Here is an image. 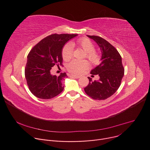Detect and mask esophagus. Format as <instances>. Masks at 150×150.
<instances>
[{
  "mask_svg": "<svg viewBox=\"0 0 150 150\" xmlns=\"http://www.w3.org/2000/svg\"><path fill=\"white\" fill-rule=\"evenodd\" d=\"M71 77H73V78H76V79L80 78V76H76V75H71Z\"/></svg>",
  "mask_w": 150,
  "mask_h": 150,
  "instance_id": "obj_1",
  "label": "esophagus"
}]
</instances>
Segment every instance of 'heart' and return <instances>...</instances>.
<instances>
[{"instance_id":"1","label":"heart","mask_w":150,"mask_h":150,"mask_svg":"<svg viewBox=\"0 0 150 150\" xmlns=\"http://www.w3.org/2000/svg\"><path fill=\"white\" fill-rule=\"evenodd\" d=\"M78 47L82 48L86 53V57L91 62L94 64L98 63L99 61L100 56L98 52L94 51L95 47L93 42L87 38H82L79 39L76 42ZM73 44L68 43L64 47L62 55L64 60L68 61L71 59L73 57ZM89 64L87 61L74 60L70 62L68 65V69L69 72L74 74H80L83 70L88 68Z\"/></svg>"}]
</instances>
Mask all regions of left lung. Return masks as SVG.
Segmentation results:
<instances>
[{
  "instance_id": "1",
  "label": "left lung",
  "mask_w": 150,
  "mask_h": 150,
  "mask_svg": "<svg viewBox=\"0 0 150 150\" xmlns=\"http://www.w3.org/2000/svg\"><path fill=\"white\" fill-rule=\"evenodd\" d=\"M94 40L102 52L101 62L91 70L93 75L98 74V81H93L88 77L89 84L84 90L86 94L94 100H105L116 92L124 75L122 57L117 50L104 39L97 36H89Z\"/></svg>"
}]
</instances>
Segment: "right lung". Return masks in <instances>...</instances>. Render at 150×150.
<instances>
[{"label":"right lung","mask_w":150,"mask_h":150,"mask_svg":"<svg viewBox=\"0 0 150 150\" xmlns=\"http://www.w3.org/2000/svg\"><path fill=\"white\" fill-rule=\"evenodd\" d=\"M77 34H54L46 37L30 51L25 69V76L30 91L39 99H50L64 89L62 81L65 73L52 75L55 65H62V52L65 44Z\"/></svg>","instance_id":"obj_1"}]
</instances>
